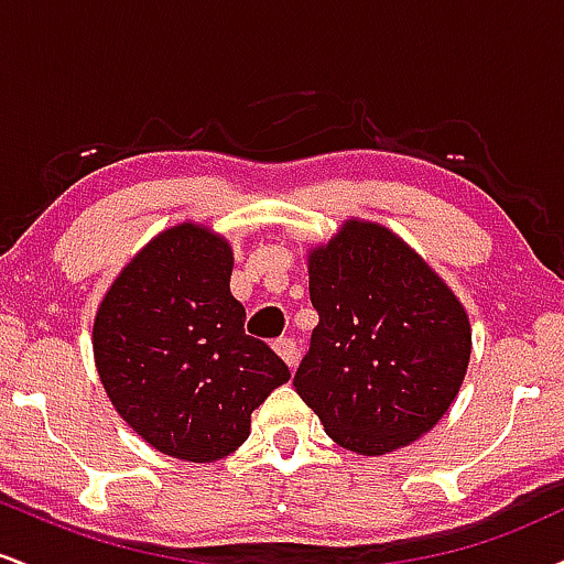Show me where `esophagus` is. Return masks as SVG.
I'll list each match as a JSON object with an SVG mask.
<instances>
[{
	"label": "esophagus",
	"instance_id": "1",
	"mask_svg": "<svg viewBox=\"0 0 564 564\" xmlns=\"http://www.w3.org/2000/svg\"><path fill=\"white\" fill-rule=\"evenodd\" d=\"M275 352L281 355L283 364L289 368H296V360H300V352H296V341L294 339H275Z\"/></svg>",
	"mask_w": 564,
	"mask_h": 564
}]
</instances>
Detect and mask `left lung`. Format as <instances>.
<instances>
[{
  "label": "left lung",
  "instance_id": "1",
  "mask_svg": "<svg viewBox=\"0 0 564 564\" xmlns=\"http://www.w3.org/2000/svg\"><path fill=\"white\" fill-rule=\"evenodd\" d=\"M318 326L294 373L326 435L381 456L430 432L456 400L471 355L464 304L403 238L347 219L307 254Z\"/></svg>",
  "mask_w": 564,
  "mask_h": 564
}]
</instances>
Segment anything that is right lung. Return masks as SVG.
I'll use <instances>...</instances> for the list:
<instances>
[{"instance_id": "obj_1", "label": "right lung", "mask_w": 564, "mask_h": 564, "mask_svg": "<svg viewBox=\"0 0 564 564\" xmlns=\"http://www.w3.org/2000/svg\"><path fill=\"white\" fill-rule=\"evenodd\" d=\"M232 249L196 223L142 246L102 296L93 349L119 416L148 445L193 464L246 443L251 411L289 381V366L246 336L230 294Z\"/></svg>"}]
</instances>
